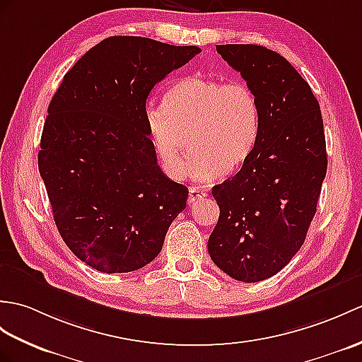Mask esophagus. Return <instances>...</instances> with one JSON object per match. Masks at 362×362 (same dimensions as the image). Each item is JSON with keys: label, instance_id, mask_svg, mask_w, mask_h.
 <instances>
[{"label": "esophagus", "instance_id": "34e87169", "mask_svg": "<svg viewBox=\"0 0 362 362\" xmlns=\"http://www.w3.org/2000/svg\"><path fill=\"white\" fill-rule=\"evenodd\" d=\"M204 197H206V192L204 189H200L197 187H191L189 188V194H188V204L189 205L194 204V202H197L200 199H204Z\"/></svg>", "mask_w": 362, "mask_h": 362}]
</instances>
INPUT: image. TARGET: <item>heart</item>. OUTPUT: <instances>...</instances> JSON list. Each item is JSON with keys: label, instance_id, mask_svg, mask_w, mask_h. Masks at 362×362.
Returning a JSON list of instances; mask_svg holds the SVG:
<instances>
[{"label": "heart", "instance_id": "b5f03b06", "mask_svg": "<svg viewBox=\"0 0 362 362\" xmlns=\"http://www.w3.org/2000/svg\"><path fill=\"white\" fill-rule=\"evenodd\" d=\"M145 126L163 170L211 182L245 165L259 136V103L247 83L187 77L166 92L163 106L145 109Z\"/></svg>", "mask_w": 362, "mask_h": 362}]
</instances>
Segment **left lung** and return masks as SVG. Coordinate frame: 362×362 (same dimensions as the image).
I'll return each instance as SVG.
<instances>
[{
  "instance_id": "left-lung-1",
  "label": "left lung",
  "mask_w": 362,
  "mask_h": 362,
  "mask_svg": "<svg viewBox=\"0 0 362 362\" xmlns=\"http://www.w3.org/2000/svg\"><path fill=\"white\" fill-rule=\"evenodd\" d=\"M216 49L253 89L260 126L245 165L213 188L221 216L208 251L233 279L259 282L290 262L315 217L327 173L322 115L308 83L274 50Z\"/></svg>"
}]
</instances>
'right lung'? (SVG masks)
I'll return each instance as SVG.
<instances>
[{
	"label": "right lung",
	"mask_w": 362,
	"mask_h": 362,
	"mask_svg": "<svg viewBox=\"0 0 362 362\" xmlns=\"http://www.w3.org/2000/svg\"><path fill=\"white\" fill-rule=\"evenodd\" d=\"M200 54L143 37H111L64 75L47 109L38 170L58 233L103 273H129L160 253L188 188L157 165L146 98Z\"/></svg>",
	"instance_id": "right-lung-1"
}]
</instances>
